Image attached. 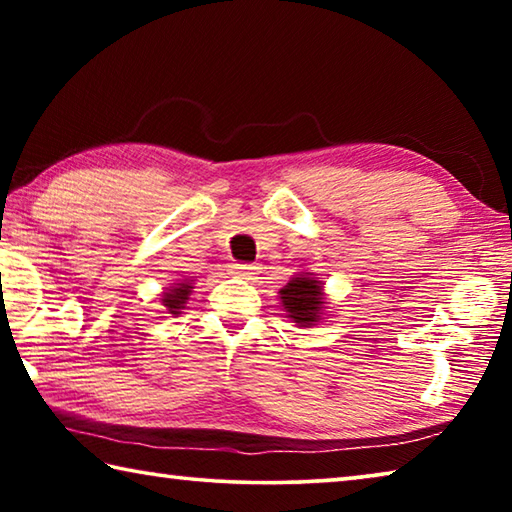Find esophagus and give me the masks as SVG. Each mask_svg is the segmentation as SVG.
<instances>
[{
    "instance_id": "34e87169",
    "label": "esophagus",
    "mask_w": 512,
    "mask_h": 512,
    "mask_svg": "<svg viewBox=\"0 0 512 512\" xmlns=\"http://www.w3.org/2000/svg\"><path fill=\"white\" fill-rule=\"evenodd\" d=\"M230 273L237 277H244V280H253V277L259 273V266L255 264H232Z\"/></svg>"
}]
</instances>
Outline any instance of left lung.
Segmentation results:
<instances>
[{"label":"left lung","instance_id":"left-lung-1","mask_svg":"<svg viewBox=\"0 0 512 512\" xmlns=\"http://www.w3.org/2000/svg\"><path fill=\"white\" fill-rule=\"evenodd\" d=\"M280 300L293 323L300 327L316 325L325 309L323 282L314 277V273H300L291 277L287 287L280 291Z\"/></svg>","mask_w":512,"mask_h":512}]
</instances>
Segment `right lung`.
<instances>
[{
	"label": "right lung",
	"mask_w": 512,
	"mask_h": 512,
	"mask_svg": "<svg viewBox=\"0 0 512 512\" xmlns=\"http://www.w3.org/2000/svg\"><path fill=\"white\" fill-rule=\"evenodd\" d=\"M192 282L189 280H183V282H178L176 287H171V289H167V293H164V296L160 298L162 300V305L167 307V311L169 314H180V309L185 307V302L189 300V293H192Z\"/></svg>",
	"instance_id": "obj_1"
}]
</instances>
